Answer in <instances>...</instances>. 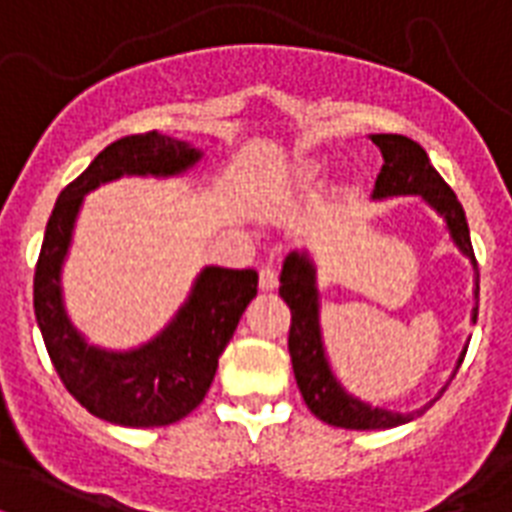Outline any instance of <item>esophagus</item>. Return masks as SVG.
<instances>
[{"instance_id":"obj_1","label":"esophagus","mask_w":512,"mask_h":512,"mask_svg":"<svg viewBox=\"0 0 512 512\" xmlns=\"http://www.w3.org/2000/svg\"><path fill=\"white\" fill-rule=\"evenodd\" d=\"M259 285H261V291H275V288H277V272H275V269L261 267Z\"/></svg>"}]
</instances>
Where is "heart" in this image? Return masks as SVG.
I'll use <instances>...</instances> for the list:
<instances>
[{"mask_svg": "<svg viewBox=\"0 0 512 512\" xmlns=\"http://www.w3.org/2000/svg\"><path fill=\"white\" fill-rule=\"evenodd\" d=\"M320 168L315 165V162H304V165H299V168L293 170L291 176H293V184L296 186H310L315 178H318Z\"/></svg>", "mask_w": 512, "mask_h": 512, "instance_id": "heart-1", "label": "heart"}]
</instances>
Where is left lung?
Wrapping results in <instances>:
<instances>
[{"instance_id":"1","label":"left lung","mask_w":512,"mask_h":512,"mask_svg":"<svg viewBox=\"0 0 512 512\" xmlns=\"http://www.w3.org/2000/svg\"><path fill=\"white\" fill-rule=\"evenodd\" d=\"M384 157V165L376 176L374 200L398 197V194H422L435 211L441 213L449 227L451 240L459 251L473 261L475 269V299H478V261L470 245V229L457 194L441 178V173L430 165L427 152L417 141L395 133H376L371 136ZM280 296L291 307V328H288V352H291L293 376L307 408L326 425L344 427V430H387V427L406 425L411 419L425 414L427 408H417L411 414H398L387 408H371L363 400L352 398L350 392L334 379L328 366L323 339H320L318 320V288H315V267L307 253H291L283 264L280 275ZM478 318V307L473 310V320ZM467 352V347H465ZM459 358L457 368L465 360Z\"/></svg>"}]
</instances>
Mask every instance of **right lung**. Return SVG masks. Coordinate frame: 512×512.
<instances>
[{
    "instance_id": "obj_1",
    "label": "right lung",
    "mask_w": 512,
    "mask_h": 512,
    "mask_svg": "<svg viewBox=\"0 0 512 512\" xmlns=\"http://www.w3.org/2000/svg\"><path fill=\"white\" fill-rule=\"evenodd\" d=\"M200 160V149L157 130L125 136L98 154L55 202L34 272V315L63 387L98 419L125 427L173 425L211 390L224 347L248 301L256 269L205 267L176 320L144 347L106 352L71 326L61 301V264L85 194L125 173L176 176Z\"/></svg>"
}]
</instances>
